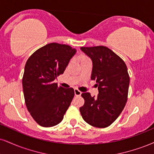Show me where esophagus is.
<instances>
[{
  "label": "esophagus",
  "instance_id": "esophagus-1",
  "mask_svg": "<svg viewBox=\"0 0 154 154\" xmlns=\"http://www.w3.org/2000/svg\"><path fill=\"white\" fill-rule=\"evenodd\" d=\"M81 94H82V92L79 91L77 89H75V95L76 96H80Z\"/></svg>",
  "mask_w": 154,
  "mask_h": 154
}]
</instances>
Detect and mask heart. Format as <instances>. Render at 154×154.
<instances>
[{"instance_id":"b5f03b06","label":"heart","mask_w":154,"mask_h":154,"mask_svg":"<svg viewBox=\"0 0 154 154\" xmlns=\"http://www.w3.org/2000/svg\"><path fill=\"white\" fill-rule=\"evenodd\" d=\"M79 60H80V62H82V61H84V60H86V59H89V58L87 56H85V55H81L80 57H79Z\"/></svg>"}]
</instances>
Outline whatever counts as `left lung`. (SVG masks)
I'll list each match as a JSON object with an SVG mask.
<instances>
[{"mask_svg": "<svg viewBox=\"0 0 154 154\" xmlns=\"http://www.w3.org/2000/svg\"><path fill=\"white\" fill-rule=\"evenodd\" d=\"M92 62L91 79L96 80L98 95L83 92L80 107L85 122L96 128H106L117 119L127 102L130 77L124 61L104 46L81 47Z\"/></svg>", "mask_w": 154, "mask_h": 154, "instance_id": "obj_1", "label": "left lung"}]
</instances>
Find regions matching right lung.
<instances>
[{
	"label": "right lung",
	"mask_w": 154,
	"mask_h": 154,
	"mask_svg": "<svg viewBox=\"0 0 154 154\" xmlns=\"http://www.w3.org/2000/svg\"><path fill=\"white\" fill-rule=\"evenodd\" d=\"M77 50L66 44L50 43L36 50L26 63L22 79L28 110L38 125L52 127L63 120L75 95L73 88L54 83L64 73Z\"/></svg>",
	"instance_id": "right-lung-1"
}]
</instances>
